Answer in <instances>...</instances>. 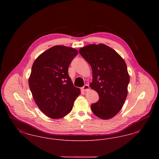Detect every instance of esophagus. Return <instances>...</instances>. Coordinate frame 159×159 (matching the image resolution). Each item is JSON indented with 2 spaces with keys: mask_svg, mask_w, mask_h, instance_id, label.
Instances as JSON below:
<instances>
[{
  "mask_svg": "<svg viewBox=\"0 0 159 159\" xmlns=\"http://www.w3.org/2000/svg\"><path fill=\"white\" fill-rule=\"evenodd\" d=\"M89 89H90V88L88 84H85L83 87L82 88V90L83 91H86V92L89 91Z\"/></svg>",
  "mask_w": 159,
  "mask_h": 159,
  "instance_id": "1",
  "label": "esophagus"
}]
</instances>
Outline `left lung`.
Segmentation results:
<instances>
[{
	"label": "left lung",
	"mask_w": 159,
	"mask_h": 159,
	"mask_svg": "<svg viewBox=\"0 0 159 159\" xmlns=\"http://www.w3.org/2000/svg\"><path fill=\"white\" fill-rule=\"evenodd\" d=\"M79 53L91 66L89 86L98 93V101L91 110L99 118L107 120L118 113L128 95L130 77L126 64L113 49L103 43L80 48Z\"/></svg>",
	"instance_id": "8db88e82"
}]
</instances>
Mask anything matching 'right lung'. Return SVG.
<instances>
[{"label": "right lung", "mask_w": 159, "mask_h": 159, "mask_svg": "<svg viewBox=\"0 0 159 159\" xmlns=\"http://www.w3.org/2000/svg\"><path fill=\"white\" fill-rule=\"evenodd\" d=\"M77 50L56 45L41 53L32 66L29 84L39 109L50 118L60 119L71 111L80 94L68 75L71 61Z\"/></svg>", "instance_id": "right-lung-1"}]
</instances>
